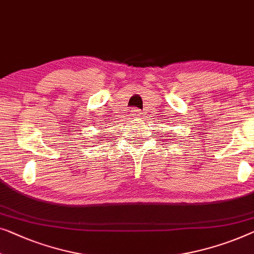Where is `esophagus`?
Instances as JSON below:
<instances>
[{"instance_id": "34e87169", "label": "esophagus", "mask_w": 254, "mask_h": 254, "mask_svg": "<svg viewBox=\"0 0 254 254\" xmlns=\"http://www.w3.org/2000/svg\"><path fill=\"white\" fill-rule=\"evenodd\" d=\"M131 116L135 117V118H138V117L141 116V111H139L138 109H134L133 111H131Z\"/></svg>"}]
</instances>
